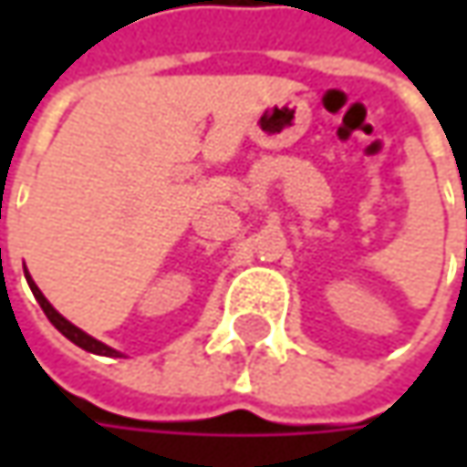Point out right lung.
<instances>
[{
	"mask_svg": "<svg viewBox=\"0 0 467 467\" xmlns=\"http://www.w3.org/2000/svg\"><path fill=\"white\" fill-rule=\"evenodd\" d=\"M26 278H27V283H30V291H33V296H36V301L41 304V309H44V314L48 317V322H51V325H54L57 330L62 332L64 337H69V340H72L75 346H80V348L90 350V353H99V356H119V350L109 348V346H103L100 340L90 337L88 332H82L80 327H75L72 322H67L62 314L57 312V309H54V306H51V304L46 301V296L41 294V291H38V285L33 283V278H30L27 273H26Z\"/></svg>",
	"mask_w": 467,
	"mask_h": 467,
	"instance_id": "1",
	"label": "right lung"
}]
</instances>
